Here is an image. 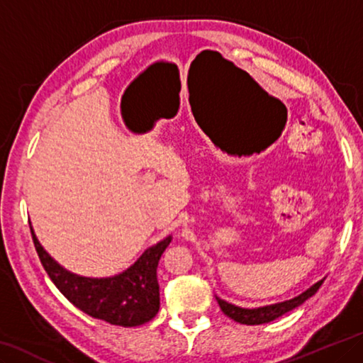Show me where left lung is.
<instances>
[{"label":"left lung","instance_id":"1","mask_svg":"<svg viewBox=\"0 0 363 363\" xmlns=\"http://www.w3.org/2000/svg\"><path fill=\"white\" fill-rule=\"evenodd\" d=\"M321 284H323V279L318 281L316 284H313L306 292H302L301 296L291 298V301L274 303V306H268V307H260V308H240V307L231 306V303L224 302L218 297H216V301H218V303H220L221 312L226 316H229L231 320L238 321V323H240V325H263V323H269V321L279 318V316H283L284 313L291 312V310H294L298 306H302L307 298L312 297L315 292L320 289Z\"/></svg>","mask_w":363,"mask_h":363}]
</instances>
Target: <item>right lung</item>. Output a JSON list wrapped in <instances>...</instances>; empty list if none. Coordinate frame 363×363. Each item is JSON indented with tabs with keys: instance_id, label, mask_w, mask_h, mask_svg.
<instances>
[{
	"instance_id": "right-lung-1",
	"label": "right lung",
	"mask_w": 363,
	"mask_h": 363,
	"mask_svg": "<svg viewBox=\"0 0 363 363\" xmlns=\"http://www.w3.org/2000/svg\"><path fill=\"white\" fill-rule=\"evenodd\" d=\"M32 239L45 272L69 302L94 318L116 326H139L150 321L160 310V286L157 267L171 235L143 252L129 269L113 278H80L61 268L33 234Z\"/></svg>"
}]
</instances>
